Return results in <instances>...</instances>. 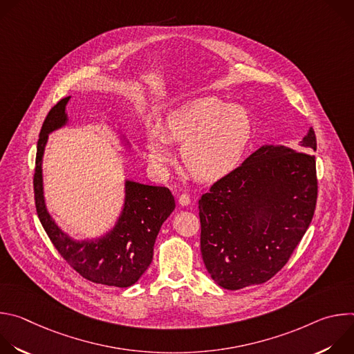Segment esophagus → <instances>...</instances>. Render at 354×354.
I'll return each mask as SVG.
<instances>
[{
    "label": "esophagus",
    "instance_id": "34e87169",
    "mask_svg": "<svg viewBox=\"0 0 354 354\" xmlns=\"http://www.w3.org/2000/svg\"><path fill=\"white\" fill-rule=\"evenodd\" d=\"M179 205H180V206H189V205H190V197H189V194L183 193V194L179 196Z\"/></svg>",
    "mask_w": 354,
    "mask_h": 354
}]
</instances>
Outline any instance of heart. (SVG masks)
<instances>
[{"instance_id": "b5f03b06", "label": "heart", "mask_w": 354, "mask_h": 354, "mask_svg": "<svg viewBox=\"0 0 354 354\" xmlns=\"http://www.w3.org/2000/svg\"><path fill=\"white\" fill-rule=\"evenodd\" d=\"M254 134L249 113L214 97H201L172 109L162 133L148 131V157L162 168L171 160L169 142H182L180 160L197 180L217 182L241 164Z\"/></svg>"}]
</instances>
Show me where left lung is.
Listing matches in <instances>:
<instances>
[{
	"label": "left lung",
	"mask_w": 354,
	"mask_h": 354,
	"mask_svg": "<svg viewBox=\"0 0 354 354\" xmlns=\"http://www.w3.org/2000/svg\"><path fill=\"white\" fill-rule=\"evenodd\" d=\"M301 149L265 144L198 200L200 250L212 279L239 290L272 279L304 236L317 205L314 129Z\"/></svg>",
	"instance_id": "1"
}]
</instances>
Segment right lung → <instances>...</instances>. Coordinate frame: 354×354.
Segmentation results:
<instances>
[{"label": "right lung", "instance_id": "1", "mask_svg": "<svg viewBox=\"0 0 354 354\" xmlns=\"http://www.w3.org/2000/svg\"><path fill=\"white\" fill-rule=\"evenodd\" d=\"M70 97H63L48 112L40 130L33 178L36 212L50 241L75 272L96 284L130 287L153 262L157 235L175 210V198L168 187L144 185L126 178L123 207L112 230L81 241L63 231L46 207L41 165L48 134L68 124L66 106ZM113 130L124 145L131 147L120 129L113 127Z\"/></svg>", "mask_w": 354, "mask_h": 354}]
</instances>
